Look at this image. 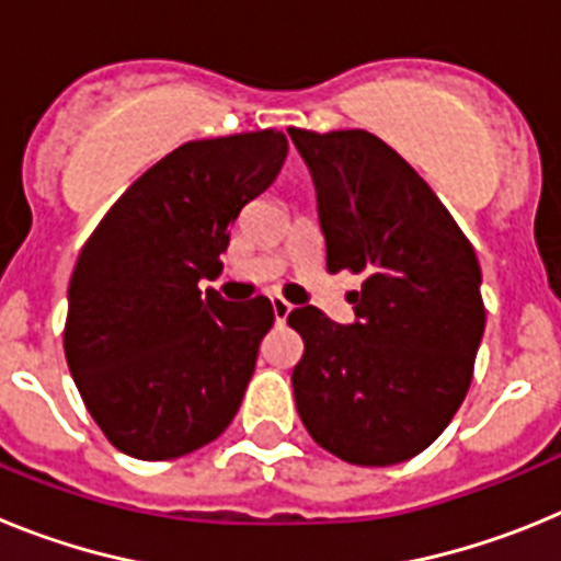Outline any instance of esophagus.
Masks as SVG:
<instances>
[{
	"label": "esophagus",
	"mask_w": 561,
	"mask_h": 561,
	"mask_svg": "<svg viewBox=\"0 0 561 561\" xmlns=\"http://www.w3.org/2000/svg\"><path fill=\"white\" fill-rule=\"evenodd\" d=\"M272 311H275L277 323H286V317H289V311H291V304L289 300H284L280 295H275L272 297Z\"/></svg>",
	"instance_id": "obj_1"
}]
</instances>
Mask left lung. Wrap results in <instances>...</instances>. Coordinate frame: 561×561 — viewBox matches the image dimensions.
Listing matches in <instances>:
<instances>
[{
  "label": "left lung",
  "instance_id": "obj_1",
  "mask_svg": "<svg viewBox=\"0 0 561 561\" xmlns=\"http://www.w3.org/2000/svg\"><path fill=\"white\" fill-rule=\"evenodd\" d=\"M311 171L329 272L362 275L356 323L314 306L291 370L311 438L354 466H390L433 444L472 385L485 325L480 264L433 187L376 134L289 128Z\"/></svg>",
  "mask_w": 561,
  "mask_h": 561
}]
</instances>
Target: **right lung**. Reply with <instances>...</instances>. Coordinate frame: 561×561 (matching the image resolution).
<instances>
[{
    "label": "right lung",
    "mask_w": 561,
    "mask_h": 561,
    "mask_svg": "<svg viewBox=\"0 0 561 561\" xmlns=\"http://www.w3.org/2000/svg\"><path fill=\"white\" fill-rule=\"evenodd\" d=\"M284 131L173 148L87 238L69 280L64 354L112 447L171 460L219 438L241 408L275 323L264 295L230 304L202 280L221 272L230 225L275 182Z\"/></svg>",
    "instance_id": "1"
}]
</instances>
